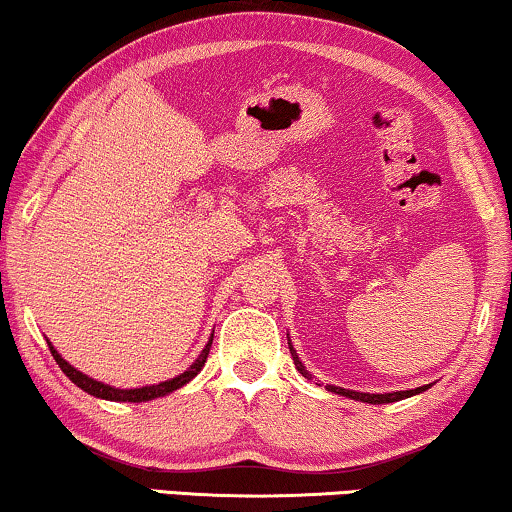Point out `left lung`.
Returning a JSON list of instances; mask_svg holds the SVG:
<instances>
[{"instance_id":"1","label":"left lung","mask_w":512,"mask_h":512,"mask_svg":"<svg viewBox=\"0 0 512 512\" xmlns=\"http://www.w3.org/2000/svg\"><path fill=\"white\" fill-rule=\"evenodd\" d=\"M288 348H291V355H293V362H295V369L305 376V379H314L311 372H307V367L302 365V360L298 358V353H295V348L291 344V339H288ZM330 392H335V395H342V397H351L355 402H367V404H390V402H399V399H406V397H413V395H420V392H425L429 385H422V388H413V390H397V392H376V395H369V392H358V390H346V388H339V385H325Z\"/></svg>"}]
</instances>
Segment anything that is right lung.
Here are the masks:
<instances>
[{"mask_svg":"<svg viewBox=\"0 0 512 512\" xmlns=\"http://www.w3.org/2000/svg\"><path fill=\"white\" fill-rule=\"evenodd\" d=\"M50 346V353H53V358L59 367H62V372L69 376V379L78 385L80 390H85L87 395L92 397H99V399H108V402H150V399H157V397H164V395H170V392L180 390L182 385H187L194 376L201 372L207 355H210V346H212V337L210 342L205 344V348L201 351V355L191 362V365L184 369L182 374L173 376V379H168L164 383H157V385H143V388H115V385H108L103 381H96L92 379V376H87L80 372V369H76L73 365H69L62 355H59L57 348L48 342Z\"/></svg>","mask_w":512,"mask_h":512,"instance_id":"1","label":"right lung"}]
</instances>
